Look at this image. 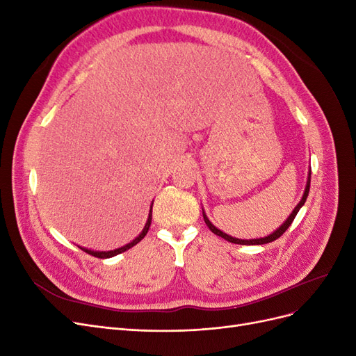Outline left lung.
I'll use <instances>...</instances> for the list:
<instances>
[{
  "mask_svg": "<svg viewBox=\"0 0 356 356\" xmlns=\"http://www.w3.org/2000/svg\"><path fill=\"white\" fill-rule=\"evenodd\" d=\"M309 188H310V170H309V177H307V184H306V188H305V193H303V197H301V200H300V203L297 204V207L294 208V211H293V213L289 215V217L286 218V221L281 225V227H279L277 230H275L272 234H268V236H266V238H260V239H236V238H232V236H229V234H225V233H222L221 230H218L217 227H215V225L208 220V217H207V213L203 212V220H204V222H207V225L209 227V230L212 232V233H215L217 236H221L222 239H225V241H229V242H232V243H238V245H264V243H268V242H273V241H276L277 238H281V236L286 232V229L289 227L291 224H293V221H294V218H296V215H297V212L300 211V208L303 207L305 204V202H306V199H307V196H309ZM203 211V209H202Z\"/></svg>",
  "mask_w": 356,
  "mask_h": 356,
  "instance_id": "8db88e82",
  "label": "left lung"
}]
</instances>
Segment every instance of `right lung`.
Wrapping results in <instances>:
<instances>
[{
  "label": "right lung",
  "instance_id": "obj_1",
  "mask_svg": "<svg viewBox=\"0 0 356 356\" xmlns=\"http://www.w3.org/2000/svg\"><path fill=\"white\" fill-rule=\"evenodd\" d=\"M152 215H153V203H152V208H149L148 220H147V222H145V225H144L143 232L139 233L138 238H135V239H134L131 243H127V245H124V246H122V248H117V250H114V251H92V250H86V248H81V246H80V250H83L84 252H88V254H90V255L96 257V258H111V257H114V255H117V254H122V252L127 251L129 248L135 246L138 242H141V241L144 239V236L148 233L149 224H152Z\"/></svg>",
  "mask_w": 356,
  "mask_h": 356
}]
</instances>
